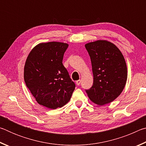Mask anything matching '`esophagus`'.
<instances>
[{"label":"esophagus","instance_id":"1","mask_svg":"<svg viewBox=\"0 0 146 146\" xmlns=\"http://www.w3.org/2000/svg\"><path fill=\"white\" fill-rule=\"evenodd\" d=\"M80 82H81V80H76V84L77 86H79L80 84Z\"/></svg>","mask_w":146,"mask_h":146}]
</instances>
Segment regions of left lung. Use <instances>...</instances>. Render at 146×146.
Instances as JSON below:
<instances>
[{"mask_svg": "<svg viewBox=\"0 0 146 146\" xmlns=\"http://www.w3.org/2000/svg\"><path fill=\"white\" fill-rule=\"evenodd\" d=\"M93 74L92 87L86 90L90 100L99 106L111 102L122 93L127 78L126 63L114 44L97 40L86 44Z\"/></svg>", "mask_w": 146, "mask_h": 146, "instance_id": "1", "label": "left lung"}]
</instances>
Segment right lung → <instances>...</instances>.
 I'll return each mask as SVG.
<instances>
[{"mask_svg": "<svg viewBox=\"0 0 146 146\" xmlns=\"http://www.w3.org/2000/svg\"><path fill=\"white\" fill-rule=\"evenodd\" d=\"M68 44L58 42L40 43L27 57L24 70L26 86L39 104L51 110L66 105L75 84L62 64Z\"/></svg>", "mask_w": 146, "mask_h": 146, "instance_id": "1", "label": "right lung"}]
</instances>
